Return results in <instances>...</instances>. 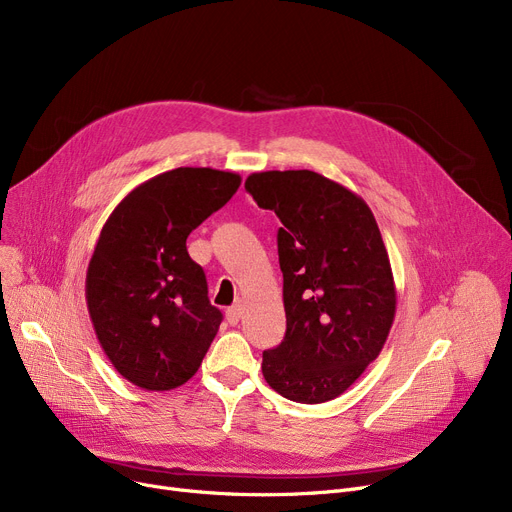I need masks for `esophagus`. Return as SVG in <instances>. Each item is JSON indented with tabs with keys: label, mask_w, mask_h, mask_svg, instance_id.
Wrapping results in <instances>:
<instances>
[{
	"label": "esophagus",
	"mask_w": 512,
	"mask_h": 512,
	"mask_svg": "<svg viewBox=\"0 0 512 512\" xmlns=\"http://www.w3.org/2000/svg\"><path fill=\"white\" fill-rule=\"evenodd\" d=\"M242 313H245V311H242V305H234V307H230V309L226 311L228 324H230V326H236L238 321H240V317H242Z\"/></svg>",
	"instance_id": "obj_1"
}]
</instances>
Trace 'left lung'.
<instances>
[{
    "label": "left lung",
    "mask_w": 512,
    "mask_h": 512,
    "mask_svg": "<svg viewBox=\"0 0 512 512\" xmlns=\"http://www.w3.org/2000/svg\"><path fill=\"white\" fill-rule=\"evenodd\" d=\"M245 188L282 222L286 336L263 351V378L294 402L332 400L378 359L394 321L378 222L359 195L311 170L257 172Z\"/></svg>",
    "instance_id": "obj_1"
}]
</instances>
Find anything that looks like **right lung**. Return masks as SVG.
Instances as JSON below:
<instances>
[{"label": "right lung", "mask_w": 512, "mask_h": 512, "mask_svg": "<svg viewBox=\"0 0 512 512\" xmlns=\"http://www.w3.org/2000/svg\"><path fill=\"white\" fill-rule=\"evenodd\" d=\"M240 176L176 168L130 191L103 224L87 270V307L116 371L172 390L201 367L222 324L186 238L238 191Z\"/></svg>", "instance_id": "add662e5"}]
</instances>
